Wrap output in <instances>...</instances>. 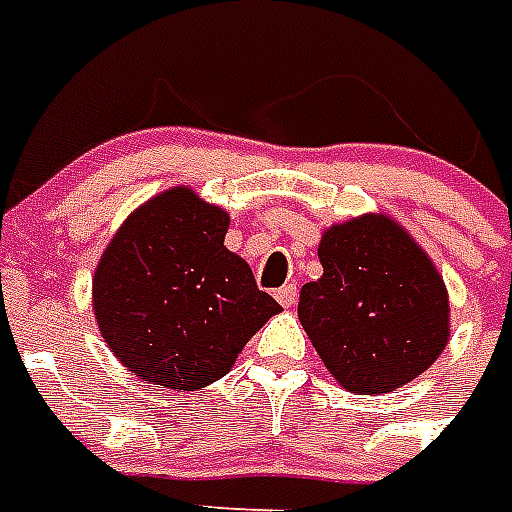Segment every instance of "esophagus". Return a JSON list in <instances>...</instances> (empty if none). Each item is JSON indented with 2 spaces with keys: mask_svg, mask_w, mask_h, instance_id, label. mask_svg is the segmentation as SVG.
<instances>
[{
  "mask_svg": "<svg viewBox=\"0 0 512 512\" xmlns=\"http://www.w3.org/2000/svg\"><path fill=\"white\" fill-rule=\"evenodd\" d=\"M297 297H299L297 284H286V286H281V289H278V292H276V299L284 307H292L294 302H297Z\"/></svg>",
  "mask_w": 512,
  "mask_h": 512,
  "instance_id": "1",
  "label": "esophagus"
}]
</instances>
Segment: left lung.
<instances>
[{
	"label": "left lung",
	"instance_id": "1",
	"mask_svg": "<svg viewBox=\"0 0 512 512\" xmlns=\"http://www.w3.org/2000/svg\"><path fill=\"white\" fill-rule=\"evenodd\" d=\"M323 276L302 286L299 321L350 392L381 394L421 376L450 336L442 276L384 215L328 228Z\"/></svg>",
	"mask_w": 512,
	"mask_h": 512
}]
</instances>
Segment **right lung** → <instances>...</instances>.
<instances>
[{
	"label": "right lung",
	"mask_w": 512,
	"mask_h": 512,
	"mask_svg": "<svg viewBox=\"0 0 512 512\" xmlns=\"http://www.w3.org/2000/svg\"><path fill=\"white\" fill-rule=\"evenodd\" d=\"M226 228L220 207L170 189L112 236L94 276V313L134 376L186 392L213 384L281 310L223 247Z\"/></svg>",
	"instance_id": "1"
}]
</instances>
